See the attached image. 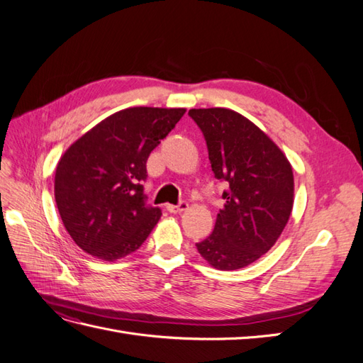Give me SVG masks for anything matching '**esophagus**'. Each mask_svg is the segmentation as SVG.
<instances>
[{"instance_id": "obj_1", "label": "esophagus", "mask_w": 363, "mask_h": 363, "mask_svg": "<svg viewBox=\"0 0 363 363\" xmlns=\"http://www.w3.org/2000/svg\"><path fill=\"white\" fill-rule=\"evenodd\" d=\"M186 208H188V203H186V201H180L177 206H175V204H167V211L169 213H182V212L186 211Z\"/></svg>"}]
</instances>
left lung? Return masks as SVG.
Segmentation results:
<instances>
[{"label":"left lung","instance_id":"1","mask_svg":"<svg viewBox=\"0 0 363 363\" xmlns=\"http://www.w3.org/2000/svg\"><path fill=\"white\" fill-rule=\"evenodd\" d=\"M203 131L215 177L228 184L212 235L196 244L221 271L248 267L277 242L294 206V174L283 151L240 113L191 108Z\"/></svg>","mask_w":363,"mask_h":363}]
</instances>
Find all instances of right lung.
Listing matches in <instances>:
<instances>
[{"label": "right lung", "instance_id": "add662e5", "mask_svg": "<svg viewBox=\"0 0 363 363\" xmlns=\"http://www.w3.org/2000/svg\"><path fill=\"white\" fill-rule=\"evenodd\" d=\"M186 108L130 107L103 119L65 151L54 196L74 242L115 262L136 251L162 211L147 204V160Z\"/></svg>", "mask_w": 363, "mask_h": 363}]
</instances>
